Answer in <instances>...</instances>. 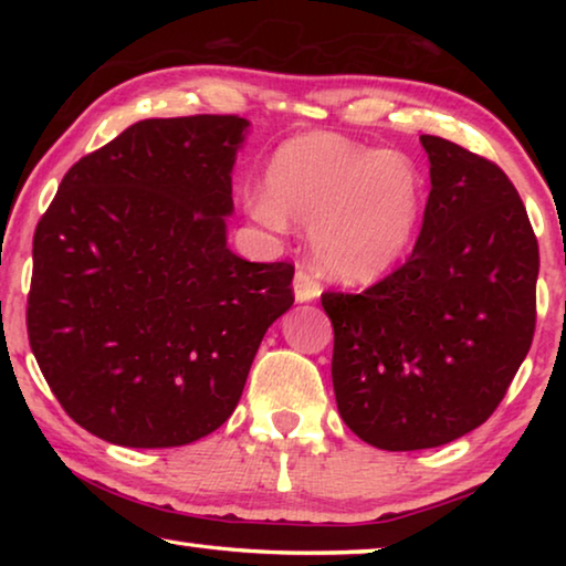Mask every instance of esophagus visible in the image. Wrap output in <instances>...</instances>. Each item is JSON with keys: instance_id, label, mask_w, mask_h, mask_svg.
Listing matches in <instances>:
<instances>
[{"instance_id": "obj_1", "label": "esophagus", "mask_w": 566, "mask_h": 566, "mask_svg": "<svg viewBox=\"0 0 566 566\" xmlns=\"http://www.w3.org/2000/svg\"><path fill=\"white\" fill-rule=\"evenodd\" d=\"M319 294H322V286L317 280H314V274L306 270V266H300L294 274V300L312 302V300H317Z\"/></svg>"}]
</instances>
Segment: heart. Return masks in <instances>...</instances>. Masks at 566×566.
<instances>
[{"label":"heart","mask_w":566,"mask_h":566,"mask_svg":"<svg viewBox=\"0 0 566 566\" xmlns=\"http://www.w3.org/2000/svg\"><path fill=\"white\" fill-rule=\"evenodd\" d=\"M419 167L397 149H371L334 132H310L276 147L264 189L247 197L256 222L312 227L324 274L361 284L389 272L421 219Z\"/></svg>","instance_id":"b5f03b06"}]
</instances>
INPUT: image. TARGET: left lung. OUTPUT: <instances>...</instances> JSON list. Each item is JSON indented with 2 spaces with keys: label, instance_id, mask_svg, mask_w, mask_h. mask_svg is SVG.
Segmentation results:
<instances>
[{
  "label": "left lung",
  "instance_id": "1",
  "mask_svg": "<svg viewBox=\"0 0 566 566\" xmlns=\"http://www.w3.org/2000/svg\"><path fill=\"white\" fill-rule=\"evenodd\" d=\"M419 142L432 191L409 260L361 294H322L339 415L387 452L439 447L484 424L536 322L539 247L510 177L449 139Z\"/></svg>",
  "mask_w": 566,
  "mask_h": 566
}]
</instances>
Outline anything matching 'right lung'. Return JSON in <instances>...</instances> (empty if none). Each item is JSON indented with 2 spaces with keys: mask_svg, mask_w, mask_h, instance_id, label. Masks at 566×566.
I'll list each match as a JSON object with an SVG mask.
<instances>
[{
  "mask_svg": "<svg viewBox=\"0 0 566 566\" xmlns=\"http://www.w3.org/2000/svg\"><path fill=\"white\" fill-rule=\"evenodd\" d=\"M249 122L142 119L66 171L32 249L27 332L66 415L104 442L191 444L232 417L294 304V266L227 247Z\"/></svg>",
  "mask_w": 566,
  "mask_h": 566,
  "instance_id": "add662e5",
  "label": "right lung"
}]
</instances>
